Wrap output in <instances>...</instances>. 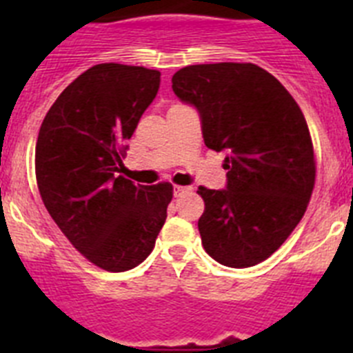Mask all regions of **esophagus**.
Instances as JSON below:
<instances>
[{
  "label": "esophagus",
  "mask_w": 353,
  "mask_h": 353,
  "mask_svg": "<svg viewBox=\"0 0 353 353\" xmlns=\"http://www.w3.org/2000/svg\"><path fill=\"white\" fill-rule=\"evenodd\" d=\"M192 191V187H183V185H174L173 187V196L174 198H180V196H183L185 192Z\"/></svg>",
  "instance_id": "esophagus-1"
}]
</instances>
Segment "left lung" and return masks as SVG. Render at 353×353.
<instances>
[{
    "label": "left lung",
    "instance_id": "1",
    "mask_svg": "<svg viewBox=\"0 0 353 353\" xmlns=\"http://www.w3.org/2000/svg\"><path fill=\"white\" fill-rule=\"evenodd\" d=\"M171 83L199 113L205 145L226 152V187L198 191L205 251L233 269L267 260L302 219L314 187L313 143L301 108L252 63L189 65Z\"/></svg>",
    "mask_w": 353,
    "mask_h": 353
}]
</instances>
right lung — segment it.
Wrapping results in <instances>:
<instances>
[{"mask_svg": "<svg viewBox=\"0 0 353 353\" xmlns=\"http://www.w3.org/2000/svg\"><path fill=\"white\" fill-rule=\"evenodd\" d=\"M161 84V72L101 63L83 72L46 114L35 150L42 201L72 245L109 272L148 256L168 217L171 183L118 174L125 141Z\"/></svg>", "mask_w": 353, "mask_h": 353, "instance_id": "1", "label": "right lung"}]
</instances>
